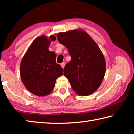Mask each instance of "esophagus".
<instances>
[{
    "instance_id": "1",
    "label": "esophagus",
    "mask_w": 134,
    "mask_h": 134,
    "mask_svg": "<svg viewBox=\"0 0 134 134\" xmlns=\"http://www.w3.org/2000/svg\"><path fill=\"white\" fill-rule=\"evenodd\" d=\"M61 66L62 67V68L63 69H64V67H65V63L64 62H63V63H62V64H61Z\"/></svg>"
}]
</instances>
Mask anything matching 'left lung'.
<instances>
[{"mask_svg":"<svg viewBox=\"0 0 134 134\" xmlns=\"http://www.w3.org/2000/svg\"><path fill=\"white\" fill-rule=\"evenodd\" d=\"M58 41L68 49L71 60L65 65L64 75L79 96L96 91L105 77L106 62L96 42L81 29L59 32Z\"/></svg>","mask_w":134,"mask_h":134,"instance_id":"left-lung-1","label":"left lung"}]
</instances>
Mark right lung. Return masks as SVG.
Returning <instances> with one entry per match:
<instances>
[{
	"mask_svg": "<svg viewBox=\"0 0 134 134\" xmlns=\"http://www.w3.org/2000/svg\"><path fill=\"white\" fill-rule=\"evenodd\" d=\"M54 35H42L32 42L20 65V74L25 87L37 96L50 94L55 87L56 79L63 74V69L55 62L57 55L49 51Z\"/></svg>",
	"mask_w": 134,
	"mask_h": 134,
	"instance_id": "1",
	"label": "right lung"
}]
</instances>
